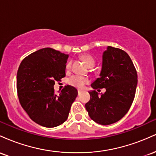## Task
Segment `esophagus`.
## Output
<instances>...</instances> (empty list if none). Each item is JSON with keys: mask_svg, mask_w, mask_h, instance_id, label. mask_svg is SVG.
<instances>
[{"mask_svg": "<svg viewBox=\"0 0 156 156\" xmlns=\"http://www.w3.org/2000/svg\"><path fill=\"white\" fill-rule=\"evenodd\" d=\"M81 91H80V90H78V95H80V94H81Z\"/></svg>", "mask_w": 156, "mask_h": 156, "instance_id": "esophagus-1", "label": "esophagus"}]
</instances>
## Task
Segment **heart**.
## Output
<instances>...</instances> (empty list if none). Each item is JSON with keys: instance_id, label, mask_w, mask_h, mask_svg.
Wrapping results in <instances>:
<instances>
[{"instance_id": "b5f03b06", "label": "heart", "mask_w": 156, "mask_h": 156, "mask_svg": "<svg viewBox=\"0 0 156 156\" xmlns=\"http://www.w3.org/2000/svg\"><path fill=\"white\" fill-rule=\"evenodd\" d=\"M81 58L89 67H92L95 64V60H94V57L92 55L89 54H84L81 55ZM71 65H72V62H68L66 64V69H69L71 67ZM89 83V80L88 78L81 76H78V75H75V76H71L68 79V83L69 85L72 86L73 87H76V88L78 89H82L84 87V86L87 85Z\"/></svg>"}]
</instances>
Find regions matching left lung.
Wrapping results in <instances>:
<instances>
[{"mask_svg": "<svg viewBox=\"0 0 156 156\" xmlns=\"http://www.w3.org/2000/svg\"><path fill=\"white\" fill-rule=\"evenodd\" d=\"M101 77L92 83L94 89L105 88L98 95L89 92L90 100L85 107L92 120L108 125L121 119L129 111L137 86V72L126 52L108 46L103 53Z\"/></svg>", "mask_w": 156, "mask_h": 156, "instance_id": "obj_1", "label": "left lung"}]
</instances>
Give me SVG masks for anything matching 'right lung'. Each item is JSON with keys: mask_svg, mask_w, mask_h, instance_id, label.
<instances>
[{"mask_svg": "<svg viewBox=\"0 0 156 156\" xmlns=\"http://www.w3.org/2000/svg\"><path fill=\"white\" fill-rule=\"evenodd\" d=\"M68 55L50 48L34 52L22 61L17 70V90L21 106L37 124L53 128L67 119L78 95L75 87L67 85L55 92V81L65 77Z\"/></svg>", "mask_w": 156, "mask_h": 156, "instance_id": "obj_1", "label": "right lung"}]
</instances>
